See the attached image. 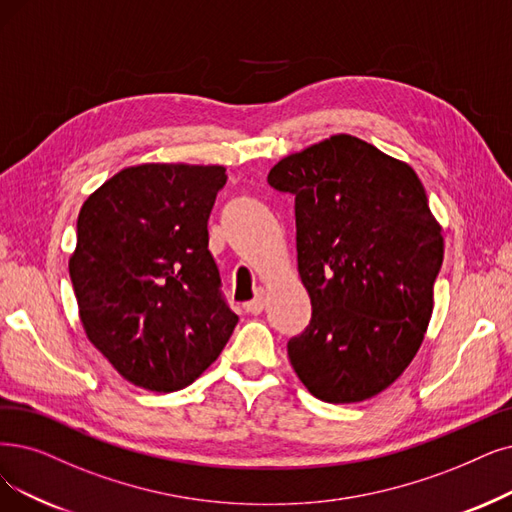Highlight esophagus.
I'll return each mask as SVG.
<instances>
[{"instance_id": "esophagus-1", "label": "esophagus", "mask_w": 512, "mask_h": 512, "mask_svg": "<svg viewBox=\"0 0 512 512\" xmlns=\"http://www.w3.org/2000/svg\"><path fill=\"white\" fill-rule=\"evenodd\" d=\"M264 302H267V300H264V290L258 288L254 300H250L248 304H245V311L252 313V315H260L264 311Z\"/></svg>"}]
</instances>
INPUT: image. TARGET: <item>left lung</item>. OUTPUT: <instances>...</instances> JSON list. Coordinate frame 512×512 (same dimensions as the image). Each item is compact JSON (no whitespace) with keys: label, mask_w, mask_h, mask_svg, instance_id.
<instances>
[{"label":"left lung","mask_w":512,"mask_h":512,"mask_svg":"<svg viewBox=\"0 0 512 512\" xmlns=\"http://www.w3.org/2000/svg\"><path fill=\"white\" fill-rule=\"evenodd\" d=\"M269 185L294 195L298 275L311 296L288 357L309 393L357 403L416 357L443 262L441 224L410 163L351 134L277 161Z\"/></svg>","instance_id":"1"}]
</instances>
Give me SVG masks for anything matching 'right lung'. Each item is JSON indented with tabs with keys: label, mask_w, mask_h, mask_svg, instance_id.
<instances>
[{
	"label": "right lung",
	"mask_w": 512,
	"mask_h": 512,
	"mask_svg": "<svg viewBox=\"0 0 512 512\" xmlns=\"http://www.w3.org/2000/svg\"><path fill=\"white\" fill-rule=\"evenodd\" d=\"M227 168L140 163L79 210L69 275L88 340L128 382L172 393L218 359L239 317L220 296L208 218Z\"/></svg>",
	"instance_id": "add662e5"
}]
</instances>
